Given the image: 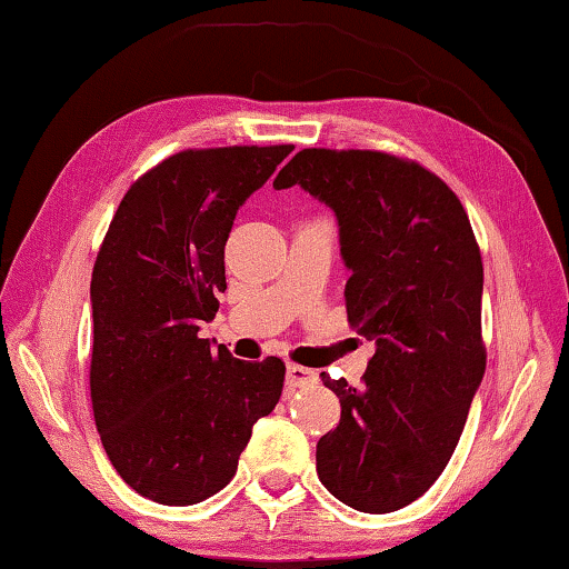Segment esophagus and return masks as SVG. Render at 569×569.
<instances>
[{"label":"esophagus","instance_id":"34e87169","mask_svg":"<svg viewBox=\"0 0 569 569\" xmlns=\"http://www.w3.org/2000/svg\"><path fill=\"white\" fill-rule=\"evenodd\" d=\"M286 379H288V383H291V387H298V389L313 387V383L319 381V377H316V371L306 369V366H298V363H288Z\"/></svg>","mask_w":569,"mask_h":569}]
</instances>
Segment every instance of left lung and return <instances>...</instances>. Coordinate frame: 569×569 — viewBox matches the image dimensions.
Masks as SVG:
<instances>
[{
	"label": "left lung",
	"instance_id": "8db88e82",
	"mask_svg": "<svg viewBox=\"0 0 569 569\" xmlns=\"http://www.w3.org/2000/svg\"><path fill=\"white\" fill-rule=\"evenodd\" d=\"M301 186L339 218L346 316L377 341L361 387L321 373L341 421L316 445L329 492L387 515L435 485L487 369L479 243L445 180L381 150L306 148L273 188Z\"/></svg>",
	"mask_w": 569,
	"mask_h": 569
}]
</instances>
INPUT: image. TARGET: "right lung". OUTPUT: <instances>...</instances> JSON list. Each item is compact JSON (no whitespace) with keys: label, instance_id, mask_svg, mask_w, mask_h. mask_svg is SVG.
I'll use <instances>...</instances> for the list:
<instances>
[{"label":"right lung","instance_id":"right-lung-1","mask_svg":"<svg viewBox=\"0 0 569 569\" xmlns=\"http://www.w3.org/2000/svg\"><path fill=\"white\" fill-rule=\"evenodd\" d=\"M293 146L180 150L132 182L92 268L90 397L112 467L134 492L186 507L220 492L286 363L210 349L238 208Z\"/></svg>","mask_w":569,"mask_h":569}]
</instances>
